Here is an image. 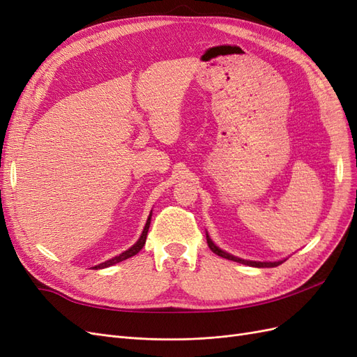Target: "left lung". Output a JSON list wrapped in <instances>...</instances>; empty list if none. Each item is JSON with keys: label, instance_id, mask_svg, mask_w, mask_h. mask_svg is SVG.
I'll list each match as a JSON object with an SVG mask.
<instances>
[{"label": "left lung", "instance_id": "1", "mask_svg": "<svg viewBox=\"0 0 357 357\" xmlns=\"http://www.w3.org/2000/svg\"><path fill=\"white\" fill-rule=\"evenodd\" d=\"M205 235H207V244L211 248V252L215 253V255H219L220 257L229 259V261L238 262V264H243V265H248V266H256V268H274V266H278V265H282L283 262H286V259H282V261H275V262H259V261H247V259L236 257V256H234V255H231L228 252H225V250H222L220 247L215 245L213 243V240L210 238V235H208L207 231H205Z\"/></svg>", "mask_w": 357, "mask_h": 357}]
</instances>
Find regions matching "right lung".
<instances>
[{"label": "right lung", "mask_w": 357, "mask_h": 357, "mask_svg": "<svg viewBox=\"0 0 357 357\" xmlns=\"http://www.w3.org/2000/svg\"><path fill=\"white\" fill-rule=\"evenodd\" d=\"M150 219H152V211H150V214H149V218H147V222H146V225H144V229H143L142 235H139L138 241H137V243H135L132 247H129L128 250L122 252L121 255H117V256H114V257L109 259V261H105V262H102V264H100V265H95V266H92V269H102V268H109V266H112V265H116V264H119V262L125 261V259H128V257H131V256L137 255L139 250H142L143 245L146 244L147 232H149V228H150Z\"/></svg>", "instance_id": "right-lung-1"}]
</instances>
